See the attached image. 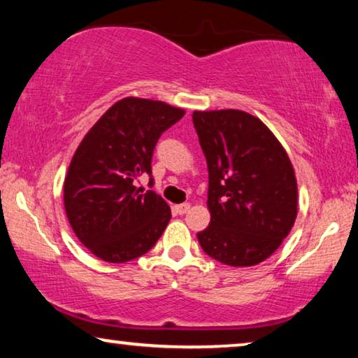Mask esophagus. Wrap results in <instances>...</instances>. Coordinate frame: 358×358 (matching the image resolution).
Returning <instances> with one entry per match:
<instances>
[{
    "instance_id": "obj_1",
    "label": "esophagus",
    "mask_w": 358,
    "mask_h": 358,
    "mask_svg": "<svg viewBox=\"0 0 358 358\" xmlns=\"http://www.w3.org/2000/svg\"><path fill=\"white\" fill-rule=\"evenodd\" d=\"M189 210H190V203H179V205H174V212L179 213V215L187 213Z\"/></svg>"
}]
</instances>
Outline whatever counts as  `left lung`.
Instances as JSON below:
<instances>
[{
  "label": "left lung",
  "instance_id": "8db88e82",
  "mask_svg": "<svg viewBox=\"0 0 358 358\" xmlns=\"http://www.w3.org/2000/svg\"><path fill=\"white\" fill-rule=\"evenodd\" d=\"M195 131L207 159L210 224L197 234L215 261L249 267L266 261L296 218L298 189L287 151L248 112L195 110Z\"/></svg>",
  "mask_w": 358,
  "mask_h": 358
}]
</instances>
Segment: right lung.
I'll list each match as a JSON object with an SVG mask.
<instances>
[{"label": "right lung", "mask_w": 358, "mask_h": 358, "mask_svg": "<svg viewBox=\"0 0 358 358\" xmlns=\"http://www.w3.org/2000/svg\"><path fill=\"white\" fill-rule=\"evenodd\" d=\"M184 109L125 97L92 125L78 146L63 184L68 222L78 239L102 261L122 264L155 246L171 220L169 205L135 182L151 178V158L163 131Z\"/></svg>", "instance_id": "obj_1"}]
</instances>
